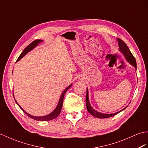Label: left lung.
<instances>
[{"instance_id":"8db88e82","label":"left lung","mask_w":148,"mask_h":148,"mask_svg":"<svg viewBox=\"0 0 148 148\" xmlns=\"http://www.w3.org/2000/svg\"><path fill=\"white\" fill-rule=\"evenodd\" d=\"M117 41L119 43V51L123 53V55L124 56V57L125 58L126 60L130 63L131 65H132L133 66H134L136 70L137 68V64H136V61L135 58L134 57V56L132 55V54L131 53V52L129 50V48L127 47V46L126 45L125 43L122 40V39L117 38ZM86 109H87V110L88 111V112L90 114H91L93 116H94L97 118H100V119H104V118H109L110 117H112L115 115L117 114L118 113H119L120 112L122 111L123 110H124L126 107H125L124 109H123L122 110L117 112L116 113L114 114H103L101 112H99L95 110L94 109H93V107L91 106L90 103L89 102V99H88V88L86 90Z\"/></svg>"}]
</instances>
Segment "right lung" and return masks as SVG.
<instances>
[{
	"label": "right lung",
	"instance_id": "obj_1",
	"mask_svg": "<svg viewBox=\"0 0 148 148\" xmlns=\"http://www.w3.org/2000/svg\"><path fill=\"white\" fill-rule=\"evenodd\" d=\"M42 42V40H39V39H36V40H35L34 41H32L30 45H29L26 48H25L24 49V51L22 52V53L21 54L20 56H19V58H18L17 60V62H18V61H19L22 58H23L25 55H26V54L29 52L30 51H31L32 49H33L36 46H38V44L39 42ZM13 72V71H12ZM72 86V84L70 85L69 86H68V87L66 88H65V90L62 92V95H61L60 96V100H59V102H58V105L56 107V109L54 110L51 113H50L49 114L47 115V116H41V117H36V116H31V115H30L29 114L27 113L26 111H24L22 107H21L19 104H18V103L17 102L16 100H15V101L16 102V103L17 104L18 106H19V107L21 108V109L26 114L27 116H28L29 117H31V119H33L34 120H36V121H51V120H53L54 119L56 118L58 116V115L60 114V112L61 110H62V106H63V98H64V94H65V93L66 92V91L68 90V89H69L71 86Z\"/></svg>",
	"mask_w": 148,
	"mask_h": 148
}]
</instances>
